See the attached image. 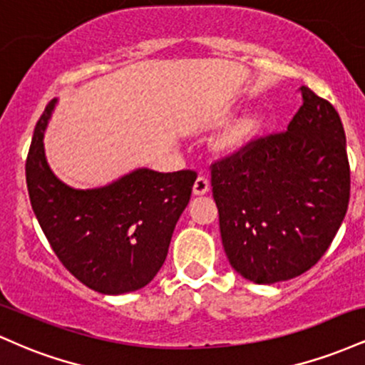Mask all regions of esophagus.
<instances>
[{"instance_id":"34e87169","label":"esophagus","mask_w":365,"mask_h":365,"mask_svg":"<svg viewBox=\"0 0 365 365\" xmlns=\"http://www.w3.org/2000/svg\"><path fill=\"white\" fill-rule=\"evenodd\" d=\"M209 192V180L204 175H199L194 182V194L195 195H204Z\"/></svg>"}]
</instances>
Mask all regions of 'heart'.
Segmentation results:
<instances>
[{
	"mask_svg": "<svg viewBox=\"0 0 365 365\" xmlns=\"http://www.w3.org/2000/svg\"><path fill=\"white\" fill-rule=\"evenodd\" d=\"M259 123H261V116L257 115H250L238 120L237 123L233 125V127H230L228 132H226L225 144L228 145V148H237V145L244 144V142L255 132Z\"/></svg>",
	"mask_w": 365,
	"mask_h": 365,
	"instance_id": "1",
	"label": "heart"
}]
</instances>
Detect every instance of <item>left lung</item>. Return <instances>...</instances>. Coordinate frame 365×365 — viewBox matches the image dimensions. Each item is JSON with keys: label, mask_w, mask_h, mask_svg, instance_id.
<instances>
[{"label": "left lung", "mask_w": 365, "mask_h": 365, "mask_svg": "<svg viewBox=\"0 0 365 365\" xmlns=\"http://www.w3.org/2000/svg\"><path fill=\"white\" fill-rule=\"evenodd\" d=\"M283 132L250 139L211 163L221 240L237 273L269 284L305 273L324 255L350 200L340 115L309 87Z\"/></svg>", "instance_id": "8db88e82"}]
</instances>
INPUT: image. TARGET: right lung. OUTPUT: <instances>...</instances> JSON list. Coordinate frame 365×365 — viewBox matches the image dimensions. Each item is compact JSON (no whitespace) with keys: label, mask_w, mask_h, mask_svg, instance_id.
Instances as JSON below:
<instances>
[{"label":"right lung","mask_w":365,"mask_h":365,"mask_svg":"<svg viewBox=\"0 0 365 365\" xmlns=\"http://www.w3.org/2000/svg\"><path fill=\"white\" fill-rule=\"evenodd\" d=\"M54 101L37 121L25 161L37 221L60 262L91 290L108 295L139 290L165 262L197 173L142 168L103 188L66 187L44 156V128Z\"/></svg>","instance_id":"add662e5"}]
</instances>
